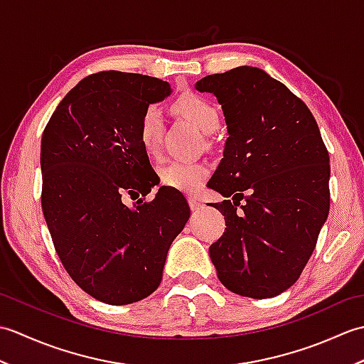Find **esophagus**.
<instances>
[{
	"instance_id": "obj_1",
	"label": "esophagus",
	"mask_w": 364,
	"mask_h": 364,
	"mask_svg": "<svg viewBox=\"0 0 364 364\" xmlns=\"http://www.w3.org/2000/svg\"><path fill=\"white\" fill-rule=\"evenodd\" d=\"M189 206H191L192 211H197L203 206V202L197 197H189Z\"/></svg>"
}]
</instances>
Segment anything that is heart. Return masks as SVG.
<instances>
[{
  "mask_svg": "<svg viewBox=\"0 0 364 364\" xmlns=\"http://www.w3.org/2000/svg\"><path fill=\"white\" fill-rule=\"evenodd\" d=\"M175 111L183 115L203 134H211L219 127L220 115L210 100L196 94L181 95L173 103ZM162 129V114L158 106L150 105L139 120V141L146 153L154 154L159 149V139ZM210 175V167L203 162H181L173 161L161 168V180L164 186L181 192H197L202 188L206 176Z\"/></svg>",
  "mask_w": 364,
  "mask_h": 364,
  "instance_id": "1",
  "label": "heart"
}]
</instances>
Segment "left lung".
Returning <instances> with one entry per match:
<instances>
[{
	"mask_svg": "<svg viewBox=\"0 0 364 364\" xmlns=\"http://www.w3.org/2000/svg\"><path fill=\"white\" fill-rule=\"evenodd\" d=\"M196 89L218 98L228 131L208 181L231 197L215 203L227 228L210 247L211 261L231 292L275 297L297 282L330 210V159L318 123L258 67L208 75Z\"/></svg>",
	"mask_w": 364,
	"mask_h": 364,
	"instance_id": "8db88e82",
	"label": "left lung"
}]
</instances>
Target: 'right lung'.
Here are the masks:
<instances>
[{"mask_svg":"<svg viewBox=\"0 0 364 364\" xmlns=\"http://www.w3.org/2000/svg\"><path fill=\"white\" fill-rule=\"evenodd\" d=\"M172 94L167 81L139 73L100 72L68 92L41 145L42 210L58 257L73 282L109 305L149 297L167 252L191 215L181 194L161 186L139 141L146 106Z\"/></svg>","mask_w":364,"mask_h":364,"instance_id":"add662e5","label":"right lung"}]
</instances>
